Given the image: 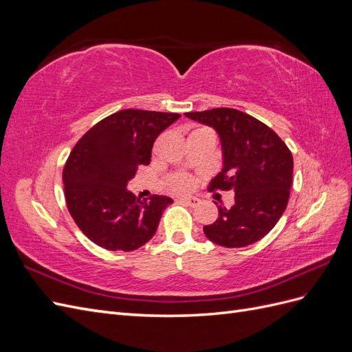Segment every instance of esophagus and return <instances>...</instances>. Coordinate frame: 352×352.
<instances>
[{"label": "esophagus", "mask_w": 352, "mask_h": 352, "mask_svg": "<svg viewBox=\"0 0 352 352\" xmlns=\"http://www.w3.org/2000/svg\"><path fill=\"white\" fill-rule=\"evenodd\" d=\"M180 201L185 202V204L189 206V207H197V206L201 204V199L197 198V197H182V198H180Z\"/></svg>", "instance_id": "34e87169"}]
</instances>
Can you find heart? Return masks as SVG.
<instances>
[{"label":"heart","instance_id":"b5f03b06","mask_svg":"<svg viewBox=\"0 0 352 352\" xmlns=\"http://www.w3.org/2000/svg\"><path fill=\"white\" fill-rule=\"evenodd\" d=\"M192 186H194V179L188 175L179 173L170 179V188H172L175 192H186V190H189Z\"/></svg>","mask_w":352,"mask_h":352}]
</instances>
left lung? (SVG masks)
Listing matches in <instances>:
<instances>
[{
    "label": "left lung",
    "mask_w": 352,
    "mask_h": 352,
    "mask_svg": "<svg viewBox=\"0 0 352 352\" xmlns=\"http://www.w3.org/2000/svg\"><path fill=\"white\" fill-rule=\"evenodd\" d=\"M185 116L212 127L220 136L223 167L210 189L235 192V204L219 206L217 220L204 226L206 236L226 248L260 241L279 221L289 199L294 172L289 148L269 126L235 109Z\"/></svg>",
    "instance_id": "1"
}]
</instances>
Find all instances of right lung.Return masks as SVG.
Wrapping results in <instances>:
<instances>
[{
    "label": "right lung",
    "mask_w": 352,
    "mask_h": 352,
    "mask_svg": "<svg viewBox=\"0 0 352 352\" xmlns=\"http://www.w3.org/2000/svg\"><path fill=\"white\" fill-rule=\"evenodd\" d=\"M176 113L122 110L105 117L72 150L63 184L70 216L94 243L109 251H133L150 241L167 206L164 195L141 201L127 182L151 162L157 136Z\"/></svg>",
    "instance_id": "1"
}]
</instances>
